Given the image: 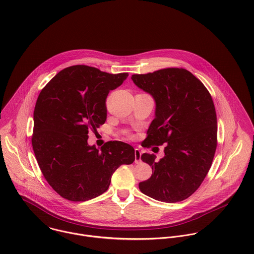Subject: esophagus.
I'll use <instances>...</instances> for the list:
<instances>
[{"label":"esophagus","mask_w":254,"mask_h":254,"mask_svg":"<svg viewBox=\"0 0 254 254\" xmlns=\"http://www.w3.org/2000/svg\"><path fill=\"white\" fill-rule=\"evenodd\" d=\"M141 156H142V152L139 148H135V163L139 164L142 162V159H141Z\"/></svg>","instance_id":"1"}]
</instances>
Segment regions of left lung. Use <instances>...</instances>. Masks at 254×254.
<instances>
[{"label": "left lung", "instance_id": "left-lung-1", "mask_svg": "<svg viewBox=\"0 0 254 254\" xmlns=\"http://www.w3.org/2000/svg\"><path fill=\"white\" fill-rule=\"evenodd\" d=\"M131 78L156 105L144 146L165 144V155L159 161L154 154L141 156L152 167V175L139 188L159 201H182L199 188L216 151L217 117L211 95L185 68H163Z\"/></svg>", "mask_w": 254, "mask_h": 254}]
</instances>
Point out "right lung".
<instances>
[{
	"instance_id": "add662e5",
	"label": "right lung",
	"mask_w": 254,
	"mask_h": 254,
	"mask_svg": "<svg viewBox=\"0 0 254 254\" xmlns=\"http://www.w3.org/2000/svg\"><path fill=\"white\" fill-rule=\"evenodd\" d=\"M127 77L128 73L73 65L42 89L34 109L32 146L42 174L64 198L86 201L101 195L114 171L134 162L132 145L110 141L98 149L87 142L89 130L107 120L109 91Z\"/></svg>"
}]
</instances>
